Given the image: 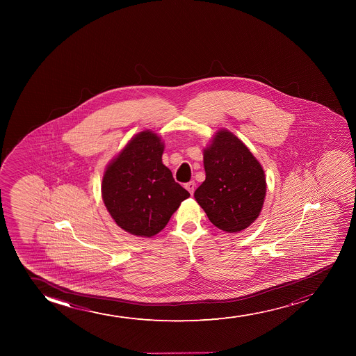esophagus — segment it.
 <instances>
[{"mask_svg": "<svg viewBox=\"0 0 356 356\" xmlns=\"http://www.w3.org/2000/svg\"><path fill=\"white\" fill-rule=\"evenodd\" d=\"M195 188H196V183L195 181H188V183H186L185 184V188L188 190V193H191V195H193V193H195Z\"/></svg>", "mask_w": 356, "mask_h": 356, "instance_id": "1", "label": "esophagus"}]
</instances>
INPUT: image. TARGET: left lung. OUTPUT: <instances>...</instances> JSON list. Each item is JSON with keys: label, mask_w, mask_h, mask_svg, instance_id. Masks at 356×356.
<instances>
[{"label": "left lung", "mask_w": 356, "mask_h": 356, "mask_svg": "<svg viewBox=\"0 0 356 356\" xmlns=\"http://www.w3.org/2000/svg\"><path fill=\"white\" fill-rule=\"evenodd\" d=\"M205 180L195 191L197 203L217 228L238 233L261 213L265 172L245 143L232 131H217L203 152Z\"/></svg>", "instance_id": "left-lung-1"}]
</instances>
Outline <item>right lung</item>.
<instances>
[{"instance_id": "add662e5", "label": "right lung", "mask_w": 356, "mask_h": 356, "mask_svg": "<svg viewBox=\"0 0 356 356\" xmlns=\"http://www.w3.org/2000/svg\"><path fill=\"white\" fill-rule=\"evenodd\" d=\"M163 143L152 131L131 138L106 166L102 198L120 228L135 236L161 232L190 193L163 163Z\"/></svg>"}]
</instances>
